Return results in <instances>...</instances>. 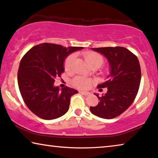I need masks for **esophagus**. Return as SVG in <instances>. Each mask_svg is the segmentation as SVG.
I'll return each instance as SVG.
<instances>
[{
  "label": "esophagus",
  "instance_id": "1",
  "mask_svg": "<svg viewBox=\"0 0 158 158\" xmlns=\"http://www.w3.org/2000/svg\"><path fill=\"white\" fill-rule=\"evenodd\" d=\"M80 93L81 94H83V95H84V96H88V95H89V94H90V92H88V91H79Z\"/></svg>",
  "mask_w": 158,
  "mask_h": 158
}]
</instances>
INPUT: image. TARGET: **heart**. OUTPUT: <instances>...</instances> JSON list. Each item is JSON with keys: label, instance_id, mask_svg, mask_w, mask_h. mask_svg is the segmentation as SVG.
<instances>
[{"label": "heart", "instance_id": "1", "mask_svg": "<svg viewBox=\"0 0 158 158\" xmlns=\"http://www.w3.org/2000/svg\"><path fill=\"white\" fill-rule=\"evenodd\" d=\"M84 59H85L86 62L88 64L89 67L96 65L98 67L102 64L103 62V59L102 56L98 55V53L94 52H86L84 54ZM74 55H69L66 59L64 62V69L67 71H69L72 69L73 62H74ZM73 84L74 86L78 87L79 89H87L89 88L91 84V80L90 79L86 78L83 77H77L73 80Z\"/></svg>", "mask_w": 158, "mask_h": 158}]
</instances>
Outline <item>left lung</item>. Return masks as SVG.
Masks as SVG:
<instances>
[{
    "label": "left lung",
    "instance_id": "1",
    "mask_svg": "<svg viewBox=\"0 0 158 158\" xmlns=\"http://www.w3.org/2000/svg\"><path fill=\"white\" fill-rule=\"evenodd\" d=\"M91 49L106 58L110 72L106 81L97 86L99 91H102L101 88H107V92L102 96L94 94L99 102L96 106H90V110L102 118H114L128 109L137 95L141 79L139 61L123 47Z\"/></svg>",
    "mask_w": 158,
    "mask_h": 158
}]
</instances>
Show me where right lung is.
Returning a JSON list of instances; mask_svg holds the SVG:
<instances>
[{"instance_id": "1", "label": "right lung", "mask_w": 158, "mask_h": 158, "mask_svg": "<svg viewBox=\"0 0 158 158\" xmlns=\"http://www.w3.org/2000/svg\"><path fill=\"white\" fill-rule=\"evenodd\" d=\"M83 49L42 43L23 56L18 72V86L25 104L36 116L53 120L68 111L70 98L78 91L67 86L60 89L54 83L56 77L64 72L65 59Z\"/></svg>"}]
</instances>
